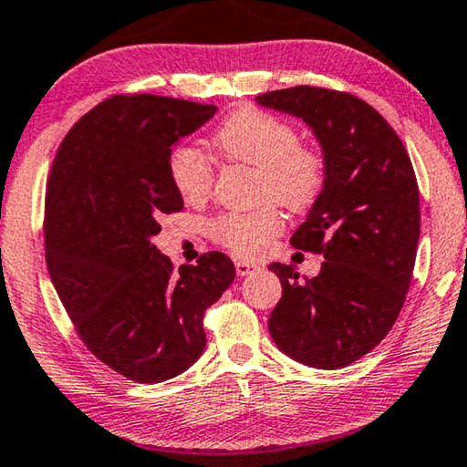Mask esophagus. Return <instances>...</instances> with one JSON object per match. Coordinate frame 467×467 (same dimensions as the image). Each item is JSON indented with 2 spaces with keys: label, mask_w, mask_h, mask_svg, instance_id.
Masks as SVG:
<instances>
[{
  "label": "esophagus",
  "mask_w": 467,
  "mask_h": 467,
  "mask_svg": "<svg viewBox=\"0 0 467 467\" xmlns=\"http://www.w3.org/2000/svg\"><path fill=\"white\" fill-rule=\"evenodd\" d=\"M261 266L258 265H252L246 261H235V273H238V277H248V275H254Z\"/></svg>",
  "instance_id": "obj_1"
}]
</instances>
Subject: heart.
Instances as JSON below:
<instances>
[{"label":"heart","mask_w":467,"mask_h":467,"mask_svg":"<svg viewBox=\"0 0 467 467\" xmlns=\"http://www.w3.org/2000/svg\"><path fill=\"white\" fill-rule=\"evenodd\" d=\"M213 144L229 163L261 171V201H277L287 209H306L325 186V157L300 142V132L289 121L256 107H244L219 126ZM170 178L183 201L201 202L211 194L215 171L202 152L178 147L167 161ZM279 211L266 204L250 213H223L209 223L213 240L244 258H256L281 232Z\"/></svg>","instance_id":"1"}]
</instances>
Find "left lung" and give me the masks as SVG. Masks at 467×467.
<instances>
[{"label":"left lung","mask_w":467,"mask_h":467,"mask_svg":"<svg viewBox=\"0 0 467 467\" xmlns=\"http://www.w3.org/2000/svg\"><path fill=\"white\" fill-rule=\"evenodd\" d=\"M256 103L300 118L323 149L325 186L292 246L325 256L317 277L294 265L269 269L284 287L269 333L292 360L320 370L360 360L391 331L420 240L414 167L395 130L362 99L294 87Z\"/></svg>","instance_id":"left-lung-1"}]
</instances>
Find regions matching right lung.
I'll list each match as a JSON object with an SVG mask.
<instances>
[{
  "label": "right lung",
  "mask_w": 467,
  "mask_h": 467,
  "mask_svg": "<svg viewBox=\"0 0 467 467\" xmlns=\"http://www.w3.org/2000/svg\"><path fill=\"white\" fill-rule=\"evenodd\" d=\"M215 105L116 95L61 140L45 194V258L53 287L99 360L136 383L188 370L206 346L204 310L232 285L221 252L173 271L152 238L180 213L167 161Z\"/></svg>",
  "instance_id": "right-lung-1"
}]
</instances>
